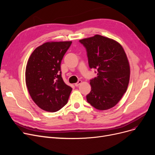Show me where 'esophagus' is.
<instances>
[{"instance_id":"obj_1","label":"esophagus","mask_w":155,"mask_h":155,"mask_svg":"<svg viewBox=\"0 0 155 155\" xmlns=\"http://www.w3.org/2000/svg\"><path fill=\"white\" fill-rule=\"evenodd\" d=\"M82 80H78V82L75 84V85L76 87H78L81 84H82Z\"/></svg>"}]
</instances>
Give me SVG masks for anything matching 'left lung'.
Wrapping results in <instances>:
<instances>
[{
    "label": "left lung",
    "instance_id": "8db88e82",
    "mask_svg": "<svg viewBox=\"0 0 155 155\" xmlns=\"http://www.w3.org/2000/svg\"><path fill=\"white\" fill-rule=\"evenodd\" d=\"M79 41L86 48L89 67L97 70V76L91 80L87 102L101 110L114 107L126 92L129 82V63L123 46L99 35Z\"/></svg>",
    "mask_w": 155,
    "mask_h": 155
}]
</instances>
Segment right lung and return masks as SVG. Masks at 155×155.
<instances>
[{
  "mask_svg": "<svg viewBox=\"0 0 155 155\" xmlns=\"http://www.w3.org/2000/svg\"><path fill=\"white\" fill-rule=\"evenodd\" d=\"M71 41L46 42L31 54L26 84L31 98L41 109L54 112L67 104L71 87L63 82L60 64Z\"/></svg>",
  "mask_w": 155,
  "mask_h": 155,
  "instance_id": "1",
  "label": "right lung"
}]
</instances>
